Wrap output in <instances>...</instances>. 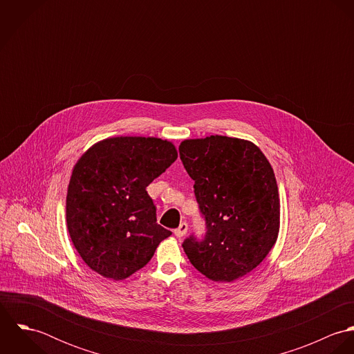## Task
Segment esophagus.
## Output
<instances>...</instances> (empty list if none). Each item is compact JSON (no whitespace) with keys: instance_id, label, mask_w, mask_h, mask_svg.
Here are the masks:
<instances>
[{"instance_id":"1","label":"esophagus","mask_w":354,"mask_h":354,"mask_svg":"<svg viewBox=\"0 0 354 354\" xmlns=\"http://www.w3.org/2000/svg\"><path fill=\"white\" fill-rule=\"evenodd\" d=\"M187 232H188V223L183 222V223H180V226L177 229H174V236L181 239V237H184L187 234Z\"/></svg>"}]
</instances>
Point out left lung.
Instances as JSON below:
<instances>
[{"label": "left lung", "instance_id": "8db88e82", "mask_svg": "<svg viewBox=\"0 0 354 354\" xmlns=\"http://www.w3.org/2000/svg\"><path fill=\"white\" fill-rule=\"evenodd\" d=\"M178 150L207 227L203 240L191 236L183 248L208 279L233 282L256 268L278 239L274 170L257 146L237 138L188 139Z\"/></svg>", "mask_w": 354, "mask_h": 354}]
</instances>
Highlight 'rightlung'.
Wrapping results in <instances>:
<instances>
[{"label":"right lung","instance_id":"1","mask_svg":"<svg viewBox=\"0 0 354 354\" xmlns=\"http://www.w3.org/2000/svg\"><path fill=\"white\" fill-rule=\"evenodd\" d=\"M176 159L171 142L142 136L109 138L80 156L68 185L66 226L91 270L125 279L171 234L156 223L146 188Z\"/></svg>","mask_w":354,"mask_h":354}]
</instances>
